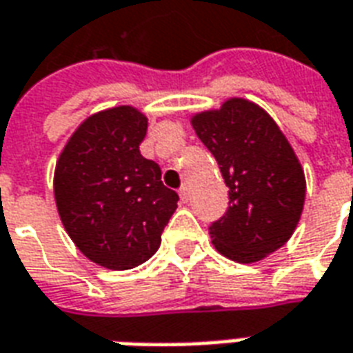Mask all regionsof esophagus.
Wrapping results in <instances>:
<instances>
[{"label": "esophagus", "instance_id": "1", "mask_svg": "<svg viewBox=\"0 0 353 353\" xmlns=\"http://www.w3.org/2000/svg\"><path fill=\"white\" fill-rule=\"evenodd\" d=\"M179 199H181V202H189V200H191V192H189V187H187V185H181V189H179Z\"/></svg>", "mask_w": 353, "mask_h": 353}]
</instances>
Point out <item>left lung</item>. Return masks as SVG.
<instances>
[{"instance_id":"1","label":"left lung","mask_w":353,"mask_h":353,"mask_svg":"<svg viewBox=\"0 0 353 353\" xmlns=\"http://www.w3.org/2000/svg\"><path fill=\"white\" fill-rule=\"evenodd\" d=\"M200 141L219 164L229 208L212 223L215 250L236 263H257L295 232L306 196L304 170L280 126L265 109L229 98L191 117Z\"/></svg>"}]
</instances>
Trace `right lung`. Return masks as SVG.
I'll return each instance as SVG.
<instances>
[{
  "instance_id": "obj_1",
  "label": "right lung",
  "mask_w": 353,
  "mask_h": 353,
  "mask_svg": "<svg viewBox=\"0 0 353 353\" xmlns=\"http://www.w3.org/2000/svg\"><path fill=\"white\" fill-rule=\"evenodd\" d=\"M147 117L117 105L87 117L54 168V200L65 232L87 259L128 270L151 259L176 212L161 166L139 153Z\"/></svg>"
}]
</instances>
